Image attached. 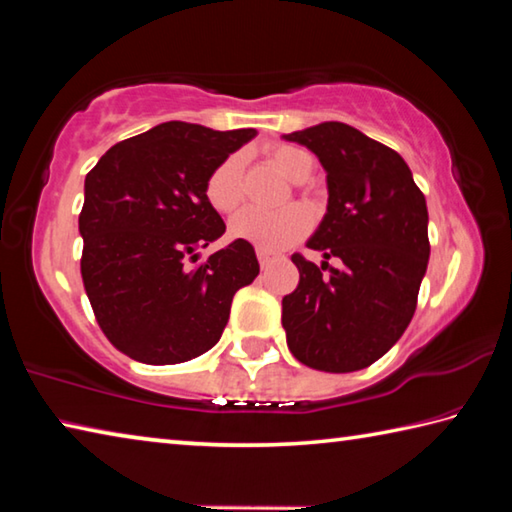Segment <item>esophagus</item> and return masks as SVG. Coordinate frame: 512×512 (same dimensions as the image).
Here are the masks:
<instances>
[{"mask_svg":"<svg viewBox=\"0 0 512 512\" xmlns=\"http://www.w3.org/2000/svg\"><path fill=\"white\" fill-rule=\"evenodd\" d=\"M257 259H259V266L268 268V264L273 262V253H268V250H259V248H257Z\"/></svg>","mask_w":512,"mask_h":512,"instance_id":"34e87169","label":"esophagus"}]
</instances>
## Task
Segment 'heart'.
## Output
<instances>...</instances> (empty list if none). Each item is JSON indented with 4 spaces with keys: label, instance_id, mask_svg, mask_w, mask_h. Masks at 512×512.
Returning a JSON list of instances; mask_svg holds the SVG:
<instances>
[{
    "label": "heart",
    "instance_id": "b5f03b06",
    "mask_svg": "<svg viewBox=\"0 0 512 512\" xmlns=\"http://www.w3.org/2000/svg\"><path fill=\"white\" fill-rule=\"evenodd\" d=\"M268 160H271L284 176L296 180H305L311 171V158L309 155L296 149L291 144H273L268 146ZM241 180H244V155L230 153L216 164V167L207 173L203 194L207 205L219 214H230L237 210L241 203ZM311 214L305 207H287L280 212H262V210H244L239 212L230 223L232 237H237L246 244L255 246L259 250H282L291 244H296L311 230Z\"/></svg>",
    "mask_w": 512,
    "mask_h": 512
}]
</instances>
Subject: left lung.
Masks as SVG:
<instances>
[{"mask_svg": "<svg viewBox=\"0 0 512 512\" xmlns=\"http://www.w3.org/2000/svg\"><path fill=\"white\" fill-rule=\"evenodd\" d=\"M327 171V214L309 248L293 253L300 282L282 298L293 357L325 372L368 368L409 327L429 262L427 203L402 155L341 121L287 135Z\"/></svg>", "mask_w": 512, "mask_h": 512, "instance_id": "obj_1", "label": "left lung"}]
</instances>
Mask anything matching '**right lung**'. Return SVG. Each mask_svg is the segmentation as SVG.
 <instances>
[{"label": "right lung", "instance_id": "1", "mask_svg": "<svg viewBox=\"0 0 512 512\" xmlns=\"http://www.w3.org/2000/svg\"><path fill=\"white\" fill-rule=\"evenodd\" d=\"M255 135L167 121L117 142L85 176L81 277L106 339L149 366L198 357L221 339L235 293L257 277L241 239L203 262L225 232L207 173Z\"/></svg>", "mask_w": 512, "mask_h": 512}]
</instances>
